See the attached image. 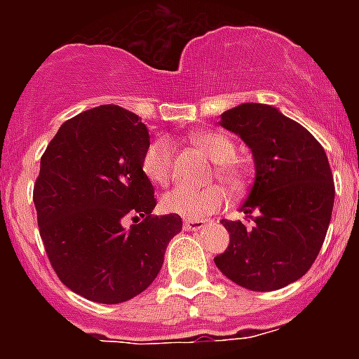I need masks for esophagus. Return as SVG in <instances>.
Instances as JSON below:
<instances>
[{
	"label": "esophagus",
	"mask_w": 359,
	"mask_h": 359,
	"mask_svg": "<svg viewBox=\"0 0 359 359\" xmlns=\"http://www.w3.org/2000/svg\"><path fill=\"white\" fill-rule=\"evenodd\" d=\"M205 226H207V221H198V219H185L183 221V228L187 231H198L203 230Z\"/></svg>",
	"instance_id": "obj_1"
}]
</instances>
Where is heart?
Listing matches in <instances>:
<instances>
[{
    "instance_id": "heart-1",
    "label": "heart",
    "mask_w": 359,
    "mask_h": 359,
    "mask_svg": "<svg viewBox=\"0 0 359 359\" xmlns=\"http://www.w3.org/2000/svg\"><path fill=\"white\" fill-rule=\"evenodd\" d=\"M192 144L201 149L214 161V174L233 192L246 187L248 172L241 161L236 160L237 145L230 136L221 131H199L192 135ZM142 170L154 185H169L172 177V151L167 140H154L142 158ZM226 203V192L221 185H208L203 189L177 187L161 198V208L167 214L185 219H203L221 210Z\"/></svg>"
}]
</instances>
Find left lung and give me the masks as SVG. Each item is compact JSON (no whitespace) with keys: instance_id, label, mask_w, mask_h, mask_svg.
<instances>
[{"instance_id":"obj_1","label":"left lung","mask_w":359,"mask_h":359,"mask_svg":"<svg viewBox=\"0 0 359 359\" xmlns=\"http://www.w3.org/2000/svg\"><path fill=\"white\" fill-rule=\"evenodd\" d=\"M219 123L253 152L255 183L241 210L255 215V226L223 219L230 244L214 262L246 290H280L307 273L327 233L334 205L327 154L306 128L266 104H241Z\"/></svg>"}]
</instances>
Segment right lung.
I'll list each match as a JSON object with an SVG mask.
<instances>
[{
    "instance_id": "1",
    "label": "right lung",
    "mask_w": 359,
    "mask_h": 359,
    "mask_svg": "<svg viewBox=\"0 0 359 359\" xmlns=\"http://www.w3.org/2000/svg\"><path fill=\"white\" fill-rule=\"evenodd\" d=\"M149 144L138 115L98 106L66 120L41 156L34 203L44 250L62 284L93 302L147 290L182 231L180 215L152 214L156 196L142 170ZM126 218L139 223L123 229Z\"/></svg>"
}]
</instances>
